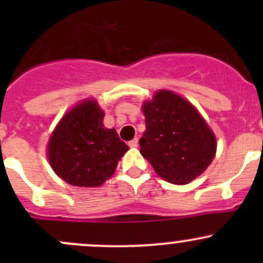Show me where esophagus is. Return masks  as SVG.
<instances>
[{"label":"esophagus","mask_w":263,"mask_h":263,"mask_svg":"<svg viewBox=\"0 0 263 263\" xmlns=\"http://www.w3.org/2000/svg\"><path fill=\"white\" fill-rule=\"evenodd\" d=\"M128 145H129V147H137V146H139V140L134 139L132 141L128 142Z\"/></svg>","instance_id":"obj_1"}]
</instances>
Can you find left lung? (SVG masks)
Listing matches in <instances>:
<instances>
[{"label": "left lung", "instance_id": "1", "mask_svg": "<svg viewBox=\"0 0 263 263\" xmlns=\"http://www.w3.org/2000/svg\"><path fill=\"white\" fill-rule=\"evenodd\" d=\"M146 129L140 153L164 181L188 184L216 155V136L197 108L172 90L160 89L142 103Z\"/></svg>", "mask_w": 263, "mask_h": 263}]
</instances>
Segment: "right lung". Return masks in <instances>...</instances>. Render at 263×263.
Segmentation results:
<instances>
[{
    "instance_id": "1",
    "label": "right lung",
    "mask_w": 263,
    "mask_h": 263,
    "mask_svg": "<svg viewBox=\"0 0 263 263\" xmlns=\"http://www.w3.org/2000/svg\"><path fill=\"white\" fill-rule=\"evenodd\" d=\"M104 110L86 98L67 110L47 144V158L62 181L76 187H100L115 174L128 151L115 128L103 124Z\"/></svg>"
}]
</instances>
